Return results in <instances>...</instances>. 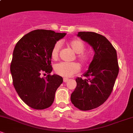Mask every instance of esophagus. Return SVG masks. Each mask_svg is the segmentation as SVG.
<instances>
[{
    "label": "esophagus",
    "mask_w": 133,
    "mask_h": 133,
    "mask_svg": "<svg viewBox=\"0 0 133 133\" xmlns=\"http://www.w3.org/2000/svg\"><path fill=\"white\" fill-rule=\"evenodd\" d=\"M68 80H69V79H68V78H64L63 79L64 82H67L68 81Z\"/></svg>",
    "instance_id": "esophagus-1"
}]
</instances>
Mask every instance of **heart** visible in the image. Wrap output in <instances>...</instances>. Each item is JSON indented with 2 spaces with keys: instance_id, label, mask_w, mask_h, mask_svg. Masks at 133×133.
I'll use <instances>...</instances> for the list:
<instances>
[{
  "instance_id": "b5f03b06",
  "label": "heart",
  "mask_w": 133,
  "mask_h": 133,
  "mask_svg": "<svg viewBox=\"0 0 133 133\" xmlns=\"http://www.w3.org/2000/svg\"><path fill=\"white\" fill-rule=\"evenodd\" d=\"M69 46L72 49L76 54H79L77 58L82 63L85 64L88 62V56L83 52L85 50V45L84 42L80 39H74L70 41L68 43ZM61 48V43L57 42L55 44L51 52L52 58L54 60L57 59L59 50ZM79 65L76 62H62L57 64L54 67V71L56 74L62 77H71L74 74L78 72L79 71Z\"/></svg>"
}]
</instances>
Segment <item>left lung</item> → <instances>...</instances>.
Returning <instances> with one entry per match:
<instances>
[{
    "instance_id": "obj_1",
    "label": "left lung",
    "mask_w": 133,
    "mask_h": 133,
    "mask_svg": "<svg viewBox=\"0 0 133 133\" xmlns=\"http://www.w3.org/2000/svg\"><path fill=\"white\" fill-rule=\"evenodd\" d=\"M89 44L94 52L89 68L77 77V86L71 94L72 103L82 111L100 106L110 96L118 75L119 66L116 51L104 36L92 32H79L77 34Z\"/></svg>"
}]
</instances>
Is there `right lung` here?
<instances>
[{
	"instance_id": "obj_1",
	"label": "right lung",
	"mask_w": 133,
	"mask_h": 133,
	"mask_svg": "<svg viewBox=\"0 0 133 133\" xmlns=\"http://www.w3.org/2000/svg\"><path fill=\"white\" fill-rule=\"evenodd\" d=\"M65 35L51 30H34L23 36L15 46L10 64L14 86L21 99L33 109L51 106L56 90L63 82L61 76L50 73L52 49ZM42 74L48 75L43 78Z\"/></svg>"
}]
</instances>
